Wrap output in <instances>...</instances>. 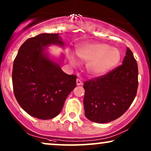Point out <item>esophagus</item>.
Here are the masks:
<instances>
[{"instance_id":"obj_1","label":"esophagus","mask_w":151,"mask_h":151,"mask_svg":"<svg viewBox=\"0 0 151 151\" xmlns=\"http://www.w3.org/2000/svg\"><path fill=\"white\" fill-rule=\"evenodd\" d=\"M76 84H77L78 86H80V85H82V82L80 80V79H77L76 80Z\"/></svg>"}]
</instances>
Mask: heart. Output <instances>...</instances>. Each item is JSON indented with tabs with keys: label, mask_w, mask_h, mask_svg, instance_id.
<instances>
[{
	"label": "heart",
	"mask_w": 151,
	"mask_h": 151,
	"mask_svg": "<svg viewBox=\"0 0 151 151\" xmlns=\"http://www.w3.org/2000/svg\"><path fill=\"white\" fill-rule=\"evenodd\" d=\"M76 54L81 60L87 62L86 71L92 77L106 75L117 67L122 58V52L116 47L102 42L84 43L76 46ZM68 58L72 65L76 61L73 54L68 52Z\"/></svg>",
	"instance_id": "heart-1"
}]
</instances>
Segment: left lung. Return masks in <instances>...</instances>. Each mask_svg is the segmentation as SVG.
<instances>
[{"mask_svg": "<svg viewBox=\"0 0 151 151\" xmlns=\"http://www.w3.org/2000/svg\"><path fill=\"white\" fill-rule=\"evenodd\" d=\"M138 67L128 47L122 65L106 75L84 83L85 116L93 122H110L122 116L135 99Z\"/></svg>", "mask_w": 151, "mask_h": 151, "instance_id": "1", "label": "left lung"}]
</instances>
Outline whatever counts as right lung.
<instances>
[{"label": "right lung", "instance_id": "obj_1", "mask_svg": "<svg viewBox=\"0 0 151 151\" xmlns=\"http://www.w3.org/2000/svg\"><path fill=\"white\" fill-rule=\"evenodd\" d=\"M65 43L59 34H41L20 47L13 65L12 83L18 104L31 116L41 119L56 117L68 95L76 86L75 75H68L58 62L49 56L47 47Z\"/></svg>", "mask_w": 151, "mask_h": 151}]
</instances>
